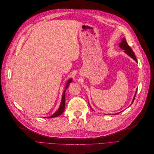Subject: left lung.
Listing matches in <instances>:
<instances>
[{
    "instance_id": "left-lung-1",
    "label": "left lung",
    "mask_w": 154,
    "mask_h": 154,
    "mask_svg": "<svg viewBox=\"0 0 154 154\" xmlns=\"http://www.w3.org/2000/svg\"><path fill=\"white\" fill-rule=\"evenodd\" d=\"M119 46H120V47L122 49L125 50V53L127 54H128V56H130L131 58H132V59H134L136 62H137V58H136V57H135V53H134V51H132V49H131V48L128 46V45L127 42V41H126L125 38H123V39H122V42L120 43ZM137 91H137H136L135 94V96H134V100H133V101H132V103H133V102H134V100H135Z\"/></svg>"
}]
</instances>
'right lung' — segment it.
Here are the masks:
<instances>
[{
  "label": "right lung",
  "mask_w": 154,
  "mask_h": 154,
  "mask_svg": "<svg viewBox=\"0 0 154 154\" xmlns=\"http://www.w3.org/2000/svg\"><path fill=\"white\" fill-rule=\"evenodd\" d=\"M71 82H72V79H69L68 81L67 85H66V87H65V90L64 91L63 94V96H62V100H61V105H60L59 109H58V110L56 112H55L53 115H51V116H49V118H53V117H56L57 116H60V115H61L63 113V112L64 110V106H65V91H66V90L68 88V87L69 85V83H71Z\"/></svg>",
  "instance_id": "add662e5"
}]
</instances>
